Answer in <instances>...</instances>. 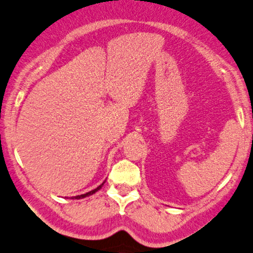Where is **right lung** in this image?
Masks as SVG:
<instances>
[{
	"label": "right lung",
	"instance_id": "add662e5",
	"mask_svg": "<svg viewBox=\"0 0 253 253\" xmlns=\"http://www.w3.org/2000/svg\"><path fill=\"white\" fill-rule=\"evenodd\" d=\"M104 185V182L102 183V185L100 186H98L96 189H93V191H91V192H88V193H86V194H82V195H78V197H74L73 199H82V198H85V197H87V195H91V194H93V193H96L97 191H99L100 188H102V186Z\"/></svg>",
	"mask_w": 253,
	"mask_h": 253
}]
</instances>
